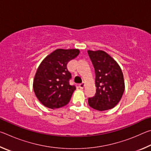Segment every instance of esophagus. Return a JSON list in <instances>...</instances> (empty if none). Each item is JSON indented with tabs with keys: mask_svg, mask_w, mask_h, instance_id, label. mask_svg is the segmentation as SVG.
<instances>
[{
	"mask_svg": "<svg viewBox=\"0 0 151 151\" xmlns=\"http://www.w3.org/2000/svg\"><path fill=\"white\" fill-rule=\"evenodd\" d=\"M85 83H81V84H80V85H79V87H80L81 88H83L84 87H85Z\"/></svg>",
	"mask_w": 151,
	"mask_h": 151,
	"instance_id": "obj_1",
	"label": "esophagus"
}]
</instances>
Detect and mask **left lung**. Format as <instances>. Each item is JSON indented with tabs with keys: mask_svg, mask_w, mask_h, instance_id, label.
Wrapping results in <instances>:
<instances>
[{
	"mask_svg": "<svg viewBox=\"0 0 151 151\" xmlns=\"http://www.w3.org/2000/svg\"><path fill=\"white\" fill-rule=\"evenodd\" d=\"M95 71L96 94L88 98L89 106L103 111L114 108L124 91L123 74L119 64L103 50H88Z\"/></svg>",
	"mask_w": 151,
	"mask_h": 151,
	"instance_id": "obj_1",
	"label": "left lung"
}]
</instances>
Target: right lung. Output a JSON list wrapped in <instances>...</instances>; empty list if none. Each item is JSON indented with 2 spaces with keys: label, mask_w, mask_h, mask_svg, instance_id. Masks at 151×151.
Masks as SVG:
<instances>
[{
  "label": "right lung",
  "mask_w": 151,
  "mask_h": 151,
  "mask_svg": "<svg viewBox=\"0 0 151 151\" xmlns=\"http://www.w3.org/2000/svg\"><path fill=\"white\" fill-rule=\"evenodd\" d=\"M80 53L78 49H57L45 58L37 68L33 81L36 96L49 109L67 104L76 87L71 86V74L66 65Z\"/></svg>",
  "instance_id": "1"
}]
</instances>
